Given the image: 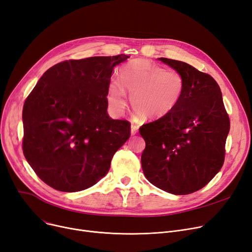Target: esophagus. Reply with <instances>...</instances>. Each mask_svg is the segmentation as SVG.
<instances>
[{"label":"esophagus","instance_id":"obj_1","mask_svg":"<svg viewBox=\"0 0 252 252\" xmlns=\"http://www.w3.org/2000/svg\"><path fill=\"white\" fill-rule=\"evenodd\" d=\"M138 131V126H136L135 125H131L130 126V135L131 136H135Z\"/></svg>","mask_w":252,"mask_h":252}]
</instances>
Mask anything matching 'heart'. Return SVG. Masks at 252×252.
Instances as JSON below:
<instances>
[{"label": "heart", "mask_w": 252, "mask_h": 252, "mask_svg": "<svg viewBox=\"0 0 252 252\" xmlns=\"http://www.w3.org/2000/svg\"><path fill=\"white\" fill-rule=\"evenodd\" d=\"M122 83L112 79L107 101L116 115L125 113L127 93L135 113L145 121H155L173 111L185 90V78L177 70L165 69L146 59H135L124 66Z\"/></svg>", "instance_id": "heart-1"}]
</instances>
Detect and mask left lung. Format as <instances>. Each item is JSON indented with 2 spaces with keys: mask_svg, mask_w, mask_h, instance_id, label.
<instances>
[{
  "mask_svg": "<svg viewBox=\"0 0 252 252\" xmlns=\"http://www.w3.org/2000/svg\"><path fill=\"white\" fill-rule=\"evenodd\" d=\"M158 60L182 73L185 90L173 111L140 127L146 143L142 168L155 187L186 195L203 188L220 170L230 119L209 74L182 61Z\"/></svg>",
  "mask_w": 252,
  "mask_h": 252,
  "instance_id": "8db88e82",
  "label": "left lung"
}]
</instances>
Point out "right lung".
Here are the masks:
<instances>
[{"label": "right lung", "instance_id": "obj_1", "mask_svg": "<svg viewBox=\"0 0 252 252\" xmlns=\"http://www.w3.org/2000/svg\"><path fill=\"white\" fill-rule=\"evenodd\" d=\"M129 56H97L49 68L24 102L23 153L37 177L62 192L94 186L130 136L126 121L107 113L115 66Z\"/></svg>", "mask_w": 252, "mask_h": 252}]
</instances>
